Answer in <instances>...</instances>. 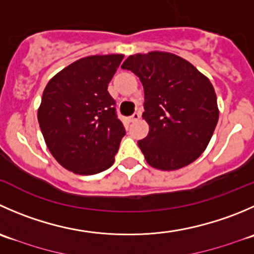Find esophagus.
<instances>
[{"mask_svg": "<svg viewBox=\"0 0 254 254\" xmlns=\"http://www.w3.org/2000/svg\"><path fill=\"white\" fill-rule=\"evenodd\" d=\"M140 117H141V114H140V112H135L134 114H132L131 117L129 118V122H131V123L136 122V120L140 119Z\"/></svg>", "mask_w": 254, "mask_h": 254, "instance_id": "1", "label": "esophagus"}]
</instances>
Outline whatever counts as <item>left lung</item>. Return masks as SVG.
Segmentation results:
<instances>
[{"instance_id": "obj_1", "label": "left lung", "mask_w": 254, "mask_h": 254, "mask_svg": "<svg viewBox=\"0 0 254 254\" xmlns=\"http://www.w3.org/2000/svg\"><path fill=\"white\" fill-rule=\"evenodd\" d=\"M142 83V118L150 131L139 140L147 164L177 170L207 147L218 122L217 97L210 80L191 63L166 52L134 54L123 63Z\"/></svg>"}]
</instances>
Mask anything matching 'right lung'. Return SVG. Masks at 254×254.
Returning <instances> with one entry per match:
<instances>
[{
    "label": "right lung",
    "mask_w": 254,
    "mask_h": 254,
    "mask_svg": "<svg viewBox=\"0 0 254 254\" xmlns=\"http://www.w3.org/2000/svg\"><path fill=\"white\" fill-rule=\"evenodd\" d=\"M124 56H90L74 62L47 84L38 109L46 144L63 167L79 175L109 169L125 135L108 92Z\"/></svg>",
    "instance_id": "add662e5"
}]
</instances>
